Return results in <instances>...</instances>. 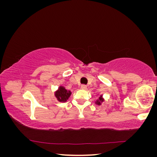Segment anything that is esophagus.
I'll return each instance as SVG.
<instances>
[{
  "instance_id": "obj_1",
  "label": "esophagus",
  "mask_w": 157,
  "mask_h": 157,
  "mask_svg": "<svg viewBox=\"0 0 157 157\" xmlns=\"http://www.w3.org/2000/svg\"><path fill=\"white\" fill-rule=\"evenodd\" d=\"M80 88H81V89L82 90H86L87 88V86L85 84H82L81 86H80Z\"/></svg>"
}]
</instances>
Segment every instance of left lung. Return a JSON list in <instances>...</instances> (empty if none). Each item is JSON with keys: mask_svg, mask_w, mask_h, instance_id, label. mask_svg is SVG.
<instances>
[{"mask_svg": "<svg viewBox=\"0 0 157 157\" xmlns=\"http://www.w3.org/2000/svg\"><path fill=\"white\" fill-rule=\"evenodd\" d=\"M103 101H104V99L103 98L102 96H101V95L100 97H99V99H98V100L96 101V103L97 104V105H101V103H102Z\"/></svg>", "mask_w": 157, "mask_h": 157, "instance_id": "left-lung-1", "label": "left lung"}]
</instances>
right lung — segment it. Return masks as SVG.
Masks as SVG:
<instances>
[{
	"mask_svg": "<svg viewBox=\"0 0 157 157\" xmlns=\"http://www.w3.org/2000/svg\"><path fill=\"white\" fill-rule=\"evenodd\" d=\"M71 94V92L70 90H66L65 87L60 86L58 88V90L55 92V96L59 101L65 102L70 97Z\"/></svg>",
	"mask_w": 157,
	"mask_h": 157,
	"instance_id": "1",
	"label": "right lung"
}]
</instances>
